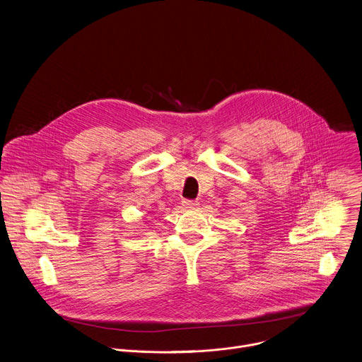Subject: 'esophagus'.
Returning a JSON list of instances; mask_svg holds the SVG:
<instances>
[{
	"label": "esophagus",
	"mask_w": 362,
	"mask_h": 362,
	"mask_svg": "<svg viewBox=\"0 0 362 362\" xmlns=\"http://www.w3.org/2000/svg\"><path fill=\"white\" fill-rule=\"evenodd\" d=\"M182 204L186 207V209H194L199 206V202L197 200H189V199H183Z\"/></svg>",
	"instance_id": "34e87169"
}]
</instances>
